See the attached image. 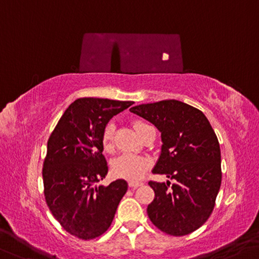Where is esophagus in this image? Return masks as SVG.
<instances>
[{"instance_id":"esophagus-1","label":"esophagus","mask_w":259,"mask_h":259,"mask_svg":"<svg viewBox=\"0 0 259 259\" xmlns=\"http://www.w3.org/2000/svg\"><path fill=\"white\" fill-rule=\"evenodd\" d=\"M143 182H135V181H130L129 182V187L130 188H133V189H136V188H138V187H141V186H143Z\"/></svg>"}]
</instances>
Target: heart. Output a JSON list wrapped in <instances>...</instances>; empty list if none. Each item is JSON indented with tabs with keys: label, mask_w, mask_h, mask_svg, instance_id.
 Returning <instances> with one entry per match:
<instances>
[{
	"label": "heart",
	"mask_w": 259,
	"mask_h": 259,
	"mask_svg": "<svg viewBox=\"0 0 259 259\" xmlns=\"http://www.w3.org/2000/svg\"><path fill=\"white\" fill-rule=\"evenodd\" d=\"M146 125V123L142 121L135 122V129H136L137 134L139 133L143 126ZM113 134H114V126L109 124L107 128L105 129L104 135H102V142L104 145L109 149L112 146L113 142ZM149 162L147 160L143 157H139L136 154L131 153H123L114 160L113 161V173L118 176V178L128 179L130 181H136V180L141 179L144 175L145 170L147 169Z\"/></svg>",
	"instance_id": "b5f03b06"
}]
</instances>
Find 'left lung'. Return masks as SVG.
I'll return each instance as SVG.
<instances>
[{
    "label": "left lung",
    "instance_id": "left-lung-1",
    "mask_svg": "<svg viewBox=\"0 0 259 259\" xmlns=\"http://www.w3.org/2000/svg\"><path fill=\"white\" fill-rule=\"evenodd\" d=\"M130 112L161 133V152L152 171L176 183L150 181L155 197L147 214L155 227L173 236L188 235L211 215L221 184L218 138L206 116L179 100L143 104Z\"/></svg>",
    "mask_w": 259,
    "mask_h": 259
}]
</instances>
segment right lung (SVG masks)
<instances>
[{
	"mask_svg": "<svg viewBox=\"0 0 259 259\" xmlns=\"http://www.w3.org/2000/svg\"><path fill=\"white\" fill-rule=\"evenodd\" d=\"M133 101L80 98L60 118L47 143L42 178L49 210L71 235L92 240L112 225L124 180L97 186L107 175L102 135L110 118Z\"/></svg>",
	"mask_w": 259,
	"mask_h": 259,
	"instance_id": "1",
	"label": "right lung"
}]
</instances>
